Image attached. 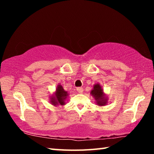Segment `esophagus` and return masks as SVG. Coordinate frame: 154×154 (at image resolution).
<instances>
[{"label":"esophagus","mask_w":154,"mask_h":154,"mask_svg":"<svg viewBox=\"0 0 154 154\" xmlns=\"http://www.w3.org/2000/svg\"><path fill=\"white\" fill-rule=\"evenodd\" d=\"M77 91L78 92V93H82L83 92V89L82 88H81V87H79V88H77Z\"/></svg>","instance_id":"1"}]
</instances>
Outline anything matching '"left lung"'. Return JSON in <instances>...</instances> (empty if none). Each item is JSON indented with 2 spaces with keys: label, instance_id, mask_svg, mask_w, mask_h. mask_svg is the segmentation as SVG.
Returning <instances> with one entry per match:
<instances>
[{
  "label": "left lung",
  "instance_id": "8db88e82",
  "mask_svg": "<svg viewBox=\"0 0 154 154\" xmlns=\"http://www.w3.org/2000/svg\"><path fill=\"white\" fill-rule=\"evenodd\" d=\"M90 94L95 99V103L98 106H105L108 103V97L104 92L100 83H96L90 91Z\"/></svg>",
  "mask_w": 154,
  "mask_h": 154
}]
</instances>
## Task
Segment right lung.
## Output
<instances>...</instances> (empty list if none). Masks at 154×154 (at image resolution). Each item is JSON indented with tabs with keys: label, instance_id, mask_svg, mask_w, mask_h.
<instances>
[{
	"label": "right lung",
	"instance_id": "obj_1",
	"mask_svg": "<svg viewBox=\"0 0 154 154\" xmlns=\"http://www.w3.org/2000/svg\"><path fill=\"white\" fill-rule=\"evenodd\" d=\"M69 95V94H68V92L64 90L62 85L58 84L54 94L49 96V102L54 106H58L59 105L63 106L66 104L65 100Z\"/></svg>",
	"mask_w": 154,
	"mask_h": 154
}]
</instances>
